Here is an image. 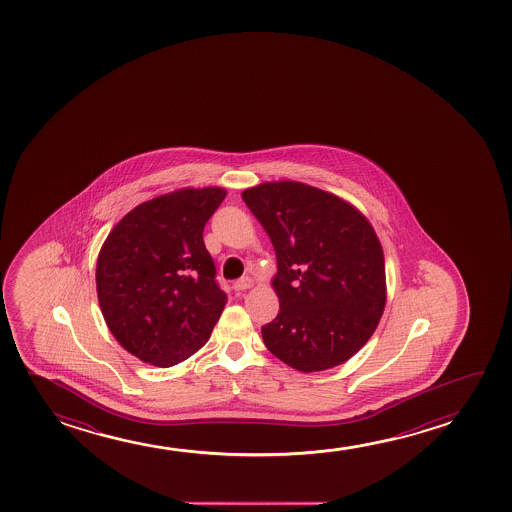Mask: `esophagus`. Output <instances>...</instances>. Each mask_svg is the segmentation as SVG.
<instances>
[{
	"label": "esophagus",
	"instance_id": "obj_1",
	"mask_svg": "<svg viewBox=\"0 0 512 512\" xmlns=\"http://www.w3.org/2000/svg\"><path fill=\"white\" fill-rule=\"evenodd\" d=\"M253 285H255V281L252 280V278H241V280L236 281L234 283V290H238V292H245V290H248V288H252Z\"/></svg>",
	"mask_w": 512,
	"mask_h": 512
}]
</instances>
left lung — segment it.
<instances>
[{
  "mask_svg": "<svg viewBox=\"0 0 512 512\" xmlns=\"http://www.w3.org/2000/svg\"><path fill=\"white\" fill-rule=\"evenodd\" d=\"M241 197L278 262L280 313L262 327L267 350L301 372L350 360L385 311V255L369 220L341 197L292 180Z\"/></svg>",
  "mask_w": 512,
  "mask_h": 512,
  "instance_id": "left-lung-1",
  "label": "left lung"
}]
</instances>
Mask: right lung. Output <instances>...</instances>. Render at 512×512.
Instances as JSON below:
<instances>
[{
	"instance_id": "1",
	"label": "right lung",
	"mask_w": 512,
	"mask_h": 512,
	"mask_svg": "<svg viewBox=\"0 0 512 512\" xmlns=\"http://www.w3.org/2000/svg\"><path fill=\"white\" fill-rule=\"evenodd\" d=\"M220 187L180 189L129 211L101 246L96 288L101 313L124 350L171 367L208 343L227 295L203 241L222 204Z\"/></svg>"
}]
</instances>
